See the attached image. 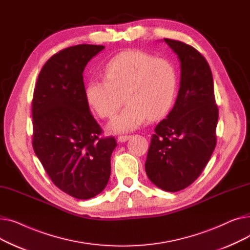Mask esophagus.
<instances>
[{
    "label": "esophagus",
    "mask_w": 250,
    "mask_h": 250,
    "mask_svg": "<svg viewBox=\"0 0 250 250\" xmlns=\"http://www.w3.org/2000/svg\"><path fill=\"white\" fill-rule=\"evenodd\" d=\"M130 137H132V136H129V135H121V136H118V141L123 143V142L127 141Z\"/></svg>",
    "instance_id": "34e87169"
}]
</instances>
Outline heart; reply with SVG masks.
Instances as JSON below:
<instances>
[{
    "label": "heart",
    "instance_id": "heart-1",
    "mask_svg": "<svg viewBox=\"0 0 250 250\" xmlns=\"http://www.w3.org/2000/svg\"><path fill=\"white\" fill-rule=\"evenodd\" d=\"M105 79H92L86 87V98L100 117L114 115L125 100L126 105L109 124L114 132L139 127L166 113L175 98L176 72L163 58L146 52L127 50L117 55L104 69Z\"/></svg>",
    "mask_w": 250,
    "mask_h": 250
}]
</instances>
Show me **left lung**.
<instances>
[{
    "label": "left lung",
    "instance_id": "obj_1",
    "mask_svg": "<svg viewBox=\"0 0 250 250\" xmlns=\"http://www.w3.org/2000/svg\"><path fill=\"white\" fill-rule=\"evenodd\" d=\"M180 62V83L173 108L155 127L145 163L156 187L179 191L198 178L216 147L219 110L213 75L191 45L164 38Z\"/></svg>",
    "mask_w": 250,
    "mask_h": 250
}]
</instances>
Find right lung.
<instances>
[{
	"label": "right lung",
	"instance_id": "add662e5",
	"mask_svg": "<svg viewBox=\"0 0 250 250\" xmlns=\"http://www.w3.org/2000/svg\"><path fill=\"white\" fill-rule=\"evenodd\" d=\"M103 45L79 44L52 56L38 75L32 100V146L51 181L79 200L100 193L110 177L113 137L89 109L83 72Z\"/></svg>",
	"mask_w": 250,
	"mask_h": 250
}]
</instances>
